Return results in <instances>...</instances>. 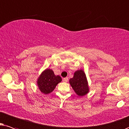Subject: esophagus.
<instances>
[{"mask_svg": "<svg viewBox=\"0 0 129 129\" xmlns=\"http://www.w3.org/2000/svg\"><path fill=\"white\" fill-rule=\"evenodd\" d=\"M63 82H67L68 81V78H67V77H66V78H63Z\"/></svg>", "mask_w": 129, "mask_h": 129, "instance_id": "esophagus-1", "label": "esophagus"}]
</instances>
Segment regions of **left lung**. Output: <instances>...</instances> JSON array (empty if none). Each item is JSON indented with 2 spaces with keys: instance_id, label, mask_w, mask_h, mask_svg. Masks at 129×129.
<instances>
[{
  "instance_id": "8db88e82",
  "label": "left lung",
  "mask_w": 129,
  "mask_h": 129,
  "mask_svg": "<svg viewBox=\"0 0 129 129\" xmlns=\"http://www.w3.org/2000/svg\"><path fill=\"white\" fill-rule=\"evenodd\" d=\"M70 84L75 93L79 96H84L88 93L89 87L86 75L82 70H77L74 77L69 80Z\"/></svg>"
}]
</instances>
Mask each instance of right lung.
Wrapping results in <instances>:
<instances>
[{"label":"right lung","instance_id":"obj_1","mask_svg":"<svg viewBox=\"0 0 129 129\" xmlns=\"http://www.w3.org/2000/svg\"><path fill=\"white\" fill-rule=\"evenodd\" d=\"M61 81L62 78L59 75H55L52 70L47 68L38 78L37 85L41 92L48 94L54 90L56 85Z\"/></svg>","mask_w":129,"mask_h":129}]
</instances>
